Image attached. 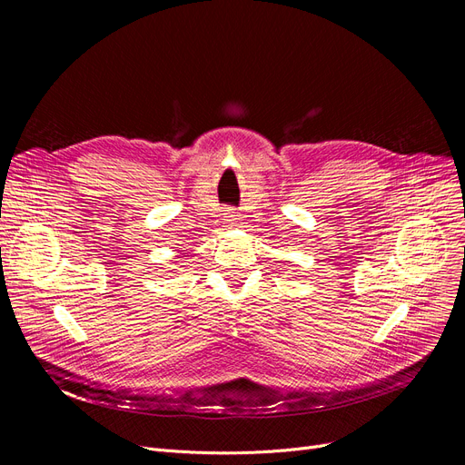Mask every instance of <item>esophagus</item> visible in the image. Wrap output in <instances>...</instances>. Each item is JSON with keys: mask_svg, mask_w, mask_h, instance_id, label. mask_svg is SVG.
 <instances>
[{"mask_svg": "<svg viewBox=\"0 0 465 465\" xmlns=\"http://www.w3.org/2000/svg\"><path fill=\"white\" fill-rule=\"evenodd\" d=\"M235 216H237V214H235L232 209L224 211V213H223V220H224V224H230V226H232V224L235 223Z\"/></svg>", "mask_w": 465, "mask_h": 465, "instance_id": "obj_1", "label": "esophagus"}]
</instances>
